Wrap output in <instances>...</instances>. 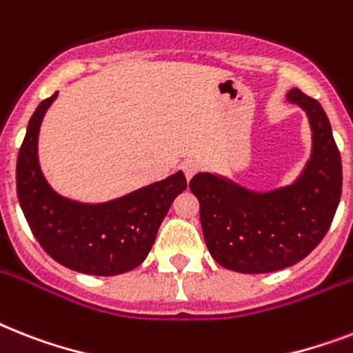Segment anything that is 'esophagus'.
Segmentation results:
<instances>
[{"label":"esophagus","mask_w":353,"mask_h":353,"mask_svg":"<svg viewBox=\"0 0 353 353\" xmlns=\"http://www.w3.org/2000/svg\"><path fill=\"white\" fill-rule=\"evenodd\" d=\"M181 168H183V172H185L186 179H192V177L196 176L197 172H199L201 165H199L196 159H186V161L181 163Z\"/></svg>","instance_id":"34e87169"}]
</instances>
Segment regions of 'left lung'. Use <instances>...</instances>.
I'll use <instances>...</instances> for the list:
<instances>
[{
    "mask_svg": "<svg viewBox=\"0 0 353 353\" xmlns=\"http://www.w3.org/2000/svg\"><path fill=\"white\" fill-rule=\"evenodd\" d=\"M312 127V156L294 185L257 194L214 174L192 177L205 243L228 270L266 274L305 259L332 225L343 186L339 148L317 99L292 88Z\"/></svg>",
    "mask_w": 353,
    "mask_h": 353,
    "instance_id": "left-lung-1",
    "label": "left lung"
}]
</instances>
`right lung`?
Listing matches in <instances>:
<instances>
[{"mask_svg":"<svg viewBox=\"0 0 353 353\" xmlns=\"http://www.w3.org/2000/svg\"><path fill=\"white\" fill-rule=\"evenodd\" d=\"M47 97L30 117L16 165L18 199L41 248L59 265L90 276H117L147 259L168 208L186 188L183 172L114 201L83 205L57 196L37 163V134Z\"/></svg>","mask_w":353,"mask_h":353,"instance_id":"right-lung-1","label":"right lung"}]
</instances>
